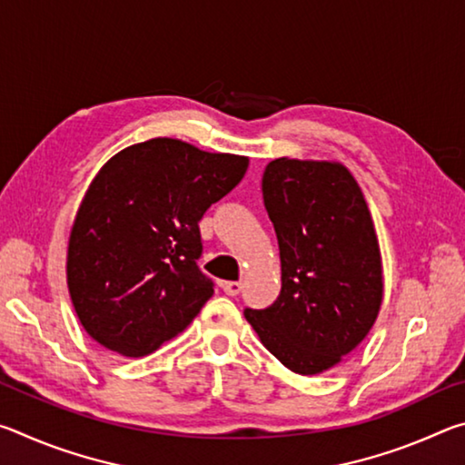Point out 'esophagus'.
<instances>
[{
    "mask_svg": "<svg viewBox=\"0 0 465 465\" xmlns=\"http://www.w3.org/2000/svg\"><path fill=\"white\" fill-rule=\"evenodd\" d=\"M222 287H223V291L227 295H232V297H235V295H240L242 293V282L240 281H225V282H222Z\"/></svg>",
    "mask_w": 465,
    "mask_h": 465,
    "instance_id": "obj_1",
    "label": "esophagus"
}]
</instances>
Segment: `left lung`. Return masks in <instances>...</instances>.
Masks as SVG:
<instances>
[{"instance_id":"1","label":"left lung","mask_w":465,"mask_h":465,"mask_svg":"<svg viewBox=\"0 0 465 465\" xmlns=\"http://www.w3.org/2000/svg\"><path fill=\"white\" fill-rule=\"evenodd\" d=\"M262 199L279 240L281 293L243 316L282 365L316 375L359 346L380 312L371 215L349 170L330 162L272 160Z\"/></svg>"}]
</instances>
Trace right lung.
Instances as JSON below:
<instances>
[{"mask_svg": "<svg viewBox=\"0 0 465 465\" xmlns=\"http://www.w3.org/2000/svg\"><path fill=\"white\" fill-rule=\"evenodd\" d=\"M248 157L149 139L116 153L77 211L67 285L94 341L143 357L191 324L213 295L199 269V222L240 184Z\"/></svg>", "mask_w": 465, "mask_h": 465, "instance_id": "obj_1", "label": "right lung"}]
</instances>
